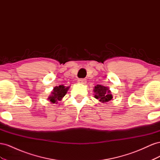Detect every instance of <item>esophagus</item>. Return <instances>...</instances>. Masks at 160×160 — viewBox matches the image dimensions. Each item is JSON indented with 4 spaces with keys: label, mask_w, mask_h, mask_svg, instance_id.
<instances>
[{
    "label": "esophagus",
    "mask_w": 160,
    "mask_h": 160,
    "mask_svg": "<svg viewBox=\"0 0 160 160\" xmlns=\"http://www.w3.org/2000/svg\"><path fill=\"white\" fill-rule=\"evenodd\" d=\"M86 82H87V80L84 79H79L78 80V83H81V84H85Z\"/></svg>",
    "instance_id": "esophagus-1"
}]
</instances>
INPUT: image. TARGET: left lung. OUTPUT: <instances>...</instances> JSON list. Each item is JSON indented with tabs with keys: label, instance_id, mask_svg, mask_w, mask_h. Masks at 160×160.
I'll list each match as a JSON object with an SVG mask.
<instances>
[{
	"label": "left lung",
	"instance_id": "8db88e82",
	"mask_svg": "<svg viewBox=\"0 0 160 160\" xmlns=\"http://www.w3.org/2000/svg\"><path fill=\"white\" fill-rule=\"evenodd\" d=\"M93 91L95 93V98L103 103L108 102L113 98L112 94H111V91L105 86L97 85L95 86Z\"/></svg>",
	"mask_w": 160,
	"mask_h": 160
}]
</instances>
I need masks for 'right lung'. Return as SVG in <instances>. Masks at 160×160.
I'll list each match as a JSON object with an SVG mask.
<instances>
[{
  "instance_id": "1",
  "label": "right lung",
  "mask_w": 160,
  "mask_h": 160,
  "mask_svg": "<svg viewBox=\"0 0 160 160\" xmlns=\"http://www.w3.org/2000/svg\"><path fill=\"white\" fill-rule=\"evenodd\" d=\"M69 89V87H65L63 85L55 87L51 92V95L48 98V99L51 101V103L57 104L58 101H61L66 95Z\"/></svg>"
}]
</instances>
